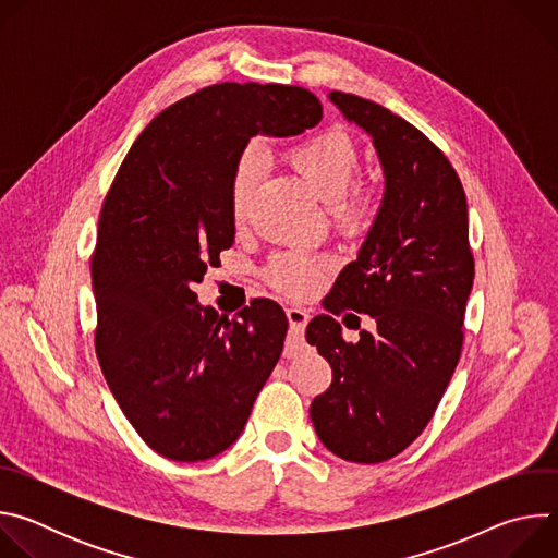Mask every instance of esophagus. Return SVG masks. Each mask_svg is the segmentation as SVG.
Returning <instances> with one entry per match:
<instances>
[{"instance_id":"esophagus-1","label":"esophagus","mask_w":558,"mask_h":558,"mask_svg":"<svg viewBox=\"0 0 558 558\" xmlns=\"http://www.w3.org/2000/svg\"><path fill=\"white\" fill-rule=\"evenodd\" d=\"M287 317H289V325H291V336L302 338V333L306 329V323H308V311L302 308V306H289Z\"/></svg>"}]
</instances>
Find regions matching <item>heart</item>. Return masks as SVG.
Listing matches in <instances>:
<instances>
[{"mask_svg":"<svg viewBox=\"0 0 558 558\" xmlns=\"http://www.w3.org/2000/svg\"><path fill=\"white\" fill-rule=\"evenodd\" d=\"M287 156L291 166L300 172V177L317 196L333 201L331 214L338 222L353 229L368 222L375 207V194L364 181L348 185L357 170V149L347 134L336 130L313 134L293 145ZM256 172L258 154L254 149H247L238 158L229 190L231 218L235 222H241L245 216V205L252 194ZM329 267V256L284 252L269 260L265 274L276 289L291 295H308L315 289H320Z\"/></svg>","mask_w":558,"mask_h":558,"instance_id":"b5f03b06","label":"heart"}]
</instances>
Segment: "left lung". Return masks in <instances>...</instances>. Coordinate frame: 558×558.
<instances>
[{"label":"left lung","mask_w":558,"mask_h":558,"mask_svg":"<svg viewBox=\"0 0 558 558\" xmlns=\"http://www.w3.org/2000/svg\"><path fill=\"white\" fill-rule=\"evenodd\" d=\"M329 99L373 138L384 170L381 207L329 311L368 313L377 329L347 342L331 315L308 323L306 342L333 371L308 415L333 454L379 463L422 435L459 362L474 278L468 205L454 168L415 125L355 95Z\"/></svg>","instance_id":"1"}]
</instances>
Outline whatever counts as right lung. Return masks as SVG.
<instances>
[{"instance_id": "obj_1", "label": "right lung", "mask_w": 558, "mask_h": 558, "mask_svg": "<svg viewBox=\"0 0 558 558\" xmlns=\"http://www.w3.org/2000/svg\"><path fill=\"white\" fill-rule=\"evenodd\" d=\"M323 119L313 93L216 84L158 114L134 141L99 216L93 254L95 349L141 439L203 461L241 437L280 360L289 320L256 298L235 317L194 284L233 245L231 177L252 136H293Z\"/></svg>"}]
</instances>
